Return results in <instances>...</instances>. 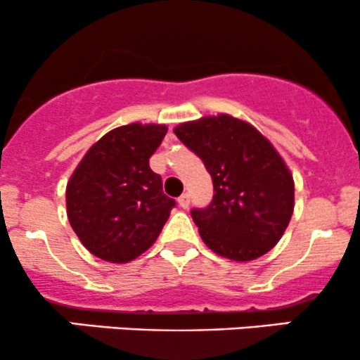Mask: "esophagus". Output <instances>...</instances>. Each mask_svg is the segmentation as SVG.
I'll return each instance as SVG.
<instances>
[{"label": "esophagus", "mask_w": 360, "mask_h": 360, "mask_svg": "<svg viewBox=\"0 0 360 360\" xmlns=\"http://www.w3.org/2000/svg\"><path fill=\"white\" fill-rule=\"evenodd\" d=\"M177 205H179L181 208H188L189 207V195H188V193H184V195H181L179 198H177Z\"/></svg>", "instance_id": "34e87169"}]
</instances>
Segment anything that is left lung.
Returning a JSON list of instances; mask_svg holds the SVG:
<instances>
[{
  "label": "left lung",
  "mask_w": 360,
  "mask_h": 360,
  "mask_svg": "<svg viewBox=\"0 0 360 360\" xmlns=\"http://www.w3.org/2000/svg\"><path fill=\"white\" fill-rule=\"evenodd\" d=\"M174 133L203 160L213 181L210 205L191 210L203 243L234 262L270 251L294 212V179L274 145L229 114L183 122Z\"/></svg>",
  "instance_id": "8db88e82"
}]
</instances>
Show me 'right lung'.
<instances>
[{"instance_id": "add662e5", "label": "right lung", "mask_w": 360, "mask_h": 360, "mask_svg": "<svg viewBox=\"0 0 360 360\" xmlns=\"http://www.w3.org/2000/svg\"><path fill=\"white\" fill-rule=\"evenodd\" d=\"M164 124L120 126L85 153L66 186L75 234L97 258L128 263L159 238L176 201L162 191L148 159L160 147Z\"/></svg>"}]
</instances>
